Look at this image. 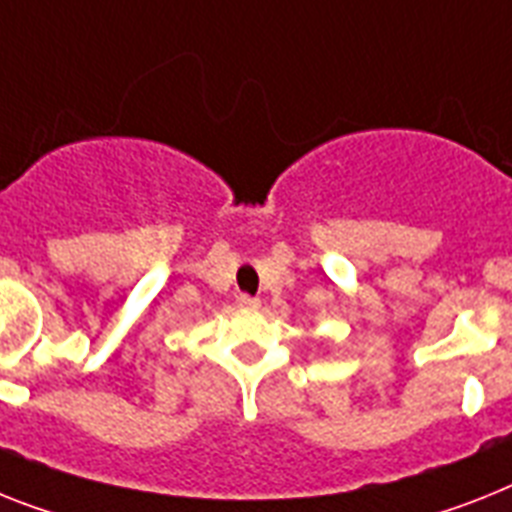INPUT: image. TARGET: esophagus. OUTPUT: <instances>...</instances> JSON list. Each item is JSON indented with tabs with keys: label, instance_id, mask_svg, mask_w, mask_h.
<instances>
[{
	"label": "esophagus",
	"instance_id": "esophagus-1",
	"mask_svg": "<svg viewBox=\"0 0 512 512\" xmlns=\"http://www.w3.org/2000/svg\"><path fill=\"white\" fill-rule=\"evenodd\" d=\"M235 303H238L240 308H259V298H251V295L240 293L238 298H235Z\"/></svg>",
	"mask_w": 512,
	"mask_h": 512
}]
</instances>
